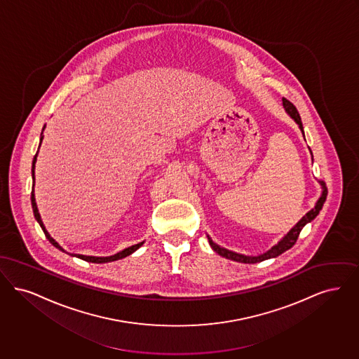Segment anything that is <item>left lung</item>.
<instances>
[{"label": "left lung", "mask_w": 359, "mask_h": 359, "mask_svg": "<svg viewBox=\"0 0 359 359\" xmlns=\"http://www.w3.org/2000/svg\"><path fill=\"white\" fill-rule=\"evenodd\" d=\"M283 106H284V109L287 111V114L297 122L299 128H300V131H302L303 135H304L302 119H300V115H299V112H297V107H295L290 100H287L285 97H283ZM320 185L323 187V191H322V196L319 197L318 203H315V208H312L309 213H306V216H303L302 219L297 222V225H295L288 233L285 234L276 245H273L271 250H266V252L259 255V256H245V255H240V253H236V252H232V250H225V248L219 247L216 243H213V240L208 236V240H209L210 247L213 248V250H216L219 256H222V257H225V259H229V260H233V262H238V263H245V264H255V263L264 262L266 259H272V257L279 256L283 252H285V250H290V248H292V247L295 245L297 237H299V233H300V231L303 229V226H304L306 224L311 222L312 219H315V217L319 215V212L322 210L323 203H325L326 197H327V189H326V185L323 184V181H320Z\"/></svg>", "instance_id": "1"}]
</instances>
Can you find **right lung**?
<instances>
[{"label": "right lung", "mask_w": 359, "mask_h": 359, "mask_svg": "<svg viewBox=\"0 0 359 359\" xmlns=\"http://www.w3.org/2000/svg\"><path fill=\"white\" fill-rule=\"evenodd\" d=\"M44 128H46V126H44ZM43 128V130H44ZM43 134V133H41ZM43 135H41V138H40V146H41V142H43ZM37 154H39V150H37V153H36V156L33 158V162H32V178H33V185H32V208H33V215H34V219H37V222L40 224V226H41V229L44 231V233H46V237H47L48 240H49V243L53 245V247H56L57 250H62V252H65V250H62V247L50 237V234L48 233L47 229H46V226H44V224H43V221H41V217H40V213H39V209H37V205H36V200H34V191H33V187H34V165H36V161H37ZM143 243L144 241H142L140 244H135V245H131V247H128V248H126V250H121V252H118V253H115V255H112V256H107V257H96V256H84V255H71V256H76L79 259H81V260H86V262H90V263H109V262H115V260H119V259H123L126 256H128V255H131L133 252H135V250H138L140 247L143 245Z\"/></svg>", "instance_id": "1"}]
</instances>
